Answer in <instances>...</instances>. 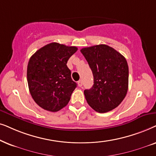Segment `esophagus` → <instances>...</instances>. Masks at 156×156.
<instances>
[{"mask_svg": "<svg viewBox=\"0 0 156 156\" xmlns=\"http://www.w3.org/2000/svg\"><path fill=\"white\" fill-rule=\"evenodd\" d=\"M78 86H79V87H81L83 86V82H82L81 80H80L78 82Z\"/></svg>", "mask_w": 156, "mask_h": 156, "instance_id": "34e87169", "label": "esophagus"}]
</instances>
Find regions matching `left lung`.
<instances>
[{
	"label": "left lung",
	"instance_id": "1",
	"mask_svg": "<svg viewBox=\"0 0 156 156\" xmlns=\"http://www.w3.org/2000/svg\"><path fill=\"white\" fill-rule=\"evenodd\" d=\"M92 70L93 87L84 90L88 105L98 113L115 108L128 88V66L125 57L113 48L101 44L80 50Z\"/></svg>",
	"mask_w": 156,
	"mask_h": 156
}]
</instances>
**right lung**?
<instances>
[{
	"mask_svg": "<svg viewBox=\"0 0 156 156\" xmlns=\"http://www.w3.org/2000/svg\"><path fill=\"white\" fill-rule=\"evenodd\" d=\"M77 50L75 46L51 43L38 50L29 60V90L35 102L44 110L58 111L69 102L77 84L66 64Z\"/></svg>",
	"mask_w": 156,
	"mask_h": 156,
	"instance_id": "right-lung-1",
	"label": "right lung"
}]
</instances>
